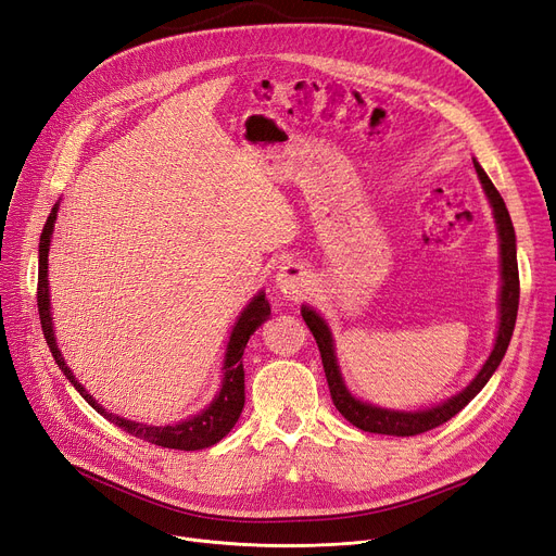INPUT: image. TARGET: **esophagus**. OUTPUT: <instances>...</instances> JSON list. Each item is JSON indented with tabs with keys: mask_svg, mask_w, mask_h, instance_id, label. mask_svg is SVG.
I'll use <instances>...</instances> for the list:
<instances>
[{
	"mask_svg": "<svg viewBox=\"0 0 556 556\" xmlns=\"http://www.w3.org/2000/svg\"><path fill=\"white\" fill-rule=\"evenodd\" d=\"M275 283H277L279 295L288 298V300H302L308 293V286H311L308 273L300 263L281 265L277 277H275Z\"/></svg>",
	"mask_w": 556,
	"mask_h": 556,
	"instance_id": "obj_1",
	"label": "esophagus"
}]
</instances>
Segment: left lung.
I'll list each match as a JSON object with an SVG mask.
<instances>
[{
  "label": "left lung",
  "mask_w": 556,
  "mask_h": 556,
  "mask_svg": "<svg viewBox=\"0 0 556 556\" xmlns=\"http://www.w3.org/2000/svg\"><path fill=\"white\" fill-rule=\"evenodd\" d=\"M475 170H477L479 181H481V186H484L486 195L491 200V206L495 211V223H497V231H500V254H502V293H500V329H497L495 348L484 364V368L479 370V375L472 379V383L466 391L443 402L441 406H433V408H429V412H418V414L389 412V408H377L372 404H364V402L354 400L350 395V391L345 389L341 370H338L331 333H329L325 320L313 308L302 306V318H304L306 327L311 329L313 338H316L320 356H323V368L327 375L331 402L338 412H341V416L358 429L370 431V433H386V437H416V433L437 429L439 425L454 418L481 389H484L486 381L500 366L506 348H509L511 333L516 327V316H518V300H520L516 233H514L509 211H506L502 195L493 186V181L489 179V175L481 170V165L477 161H475Z\"/></svg>",
  "instance_id": "1"
}]
</instances>
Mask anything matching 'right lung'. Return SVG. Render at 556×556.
I'll list each match as a JSON object with an SVG mask.
<instances>
[{"label":"right lung","mask_w":556,"mask_h":556,"mask_svg":"<svg viewBox=\"0 0 556 556\" xmlns=\"http://www.w3.org/2000/svg\"><path fill=\"white\" fill-rule=\"evenodd\" d=\"M56 211L59 204H54L50 218H47L42 233H40V245H38V313H40V325L45 341L50 345V352L63 375L75 383V389L81 393V397L94 408V412L102 414L109 422L115 427L125 429L131 437H138L148 443L161 445V447H170V450H204L211 447L218 441H223L231 427L238 422L240 412L245 406V370H243V352L250 341V336L261 327V323L268 320L270 316V302L263 293H258L250 306L243 311V316L238 318L231 338H229V348L225 356V379H223V389L220 395L213 400V404L195 418H188L179 425H167V427H150V425H140L131 422L119 416L106 414V408H102L98 402H94L86 391L84 386L75 379V375L70 372L65 366V361L59 352L54 329H52V316H50V288H47V254H50V240L54 231V220H56Z\"/></svg>","instance_id":"add662e5"}]
</instances>
